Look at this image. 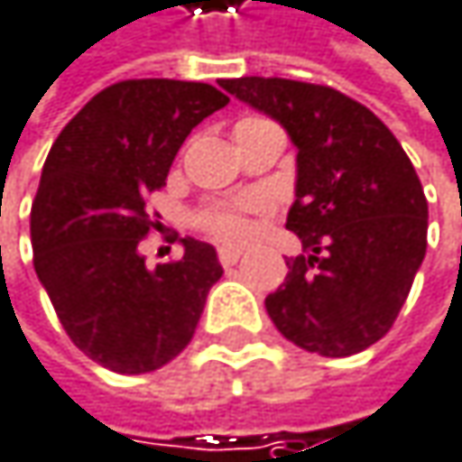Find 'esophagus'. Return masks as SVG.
I'll return each instance as SVG.
<instances>
[{
	"instance_id": "esophagus-1",
	"label": "esophagus",
	"mask_w": 462,
	"mask_h": 462,
	"mask_svg": "<svg viewBox=\"0 0 462 462\" xmlns=\"http://www.w3.org/2000/svg\"><path fill=\"white\" fill-rule=\"evenodd\" d=\"M239 255H242V250H236V247H220L217 250V258L223 266H234L239 261Z\"/></svg>"
}]
</instances>
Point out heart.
<instances>
[{"label":"heart","instance_id":"1","mask_svg":"<svg viewBox=\"0 0 462 462\" xmlns=\"http://www.w3.org/2000/svg\"><path fill=\"white\" fill-rule=\"evenodd\" d=\"M266 212V201L253 196L234 204H209L196 212V226L220 242H245L253 234V217Z\"/></svg>","mask_w":462,"mask_h":462}]
</instances>
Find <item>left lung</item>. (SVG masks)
<instances>
[{"mask_svg":"<svg viewBox=\"0 0 462 462\" xmlns=\"http://www.w3.org/2000/svg\"><path fill=\"white\" fill-rule=\"evenodd\" d=\"M226 92L285 127L297 146V201L285 228L302 239L266 297L285 340L351 356L378 343L406 302L428 247V199L389 127L348 95L288 79H226Z\"/></svg>","mask_w":462,"mask_h":462,"instance_id":"1","label":"left lung"}]
</instances>
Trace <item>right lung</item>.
Wrapping results in <instances>:
<instances>
[{
	"label": "right lung",
	"instance_id": "1",
	"mask_svg": "<svg viewBox=\"0 0 462 462\" xmlns=\"http://www.w3.org/2000/svg\"><path fill=\"white\" fill-rule=\"evenodd\" d=\"M228 97L199 81L133 79L97 92L53 141L32 204L34 272L68 337L97 365L138 375L193 340L223 266L212 245L146 266L149 193L190 130Z\"/></svg>",
	"mask_w": 462,
	"mask_h": 462
}]
</instances>
